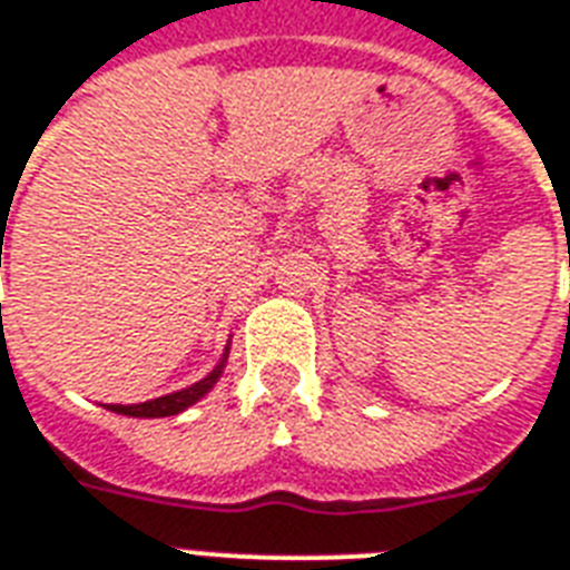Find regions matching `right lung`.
<instances>
[{
  "label": "right lung",
  "mask_w": 570,
  "mask_h": 570,
  "mask_svg": "<svg viewBox=\"0 0 570 570\" xmlns=\"http://www.w3.org/2000/svg\"><path fill=\"white\" fill-rule=\"evenodd\" d=\"M224 361H227V355L222 357V364L215 366L213 373L206 375V379L197 381V384H191V387L177 390V393H168V396L150 399V402H141V405H109V411H115V414H124V416H174V414H180V411H186L189 405H195L197 399L204 396V393H209V387H213L215 381H218V375H222Z\"/></svg>",
  "instance_id": "obj_1"
}]
</instances>
